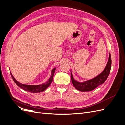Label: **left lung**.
Segmentation results:
<instances>
[{"instance_id": "8db88e82", "label": "left lung", "mask_w": 125, "mask_h": 125, "mask_svg": "<svg viewBox=\"0 0 125 125\" xmlns=\"http://www.w3.org/2000/svg\"><path fill=\"white\" fill-rule=\"evenodd\" d=\"M111 68V55L109 54V59L106 67L103 72L97 77L91 79L86 81L85 82L80 83L75 81L71 72V78L73 86L77 90L81 92H87L94 90L98 86L104 83L107 79Z\"/></svg>"}]
</instances>
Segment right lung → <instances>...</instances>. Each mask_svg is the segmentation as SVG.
Wrapping results in <instances>:
<instances>
[{"label": "right lung", "mask_w": 125, "mask_h": 125, "mask_svg": "<svg viewBox=\"0 0 125 125\" xmlns=\"http://www.w3.org/2000/svg\"><path fill=\"white\" fill-rule=\"evenodd\" d=\"M56 68H54L52 70L51 72V77L50 78L49 80L46 83H45L42 84V85H24V84H22L21 83H19L18 81L16 80L12 73L11 72V77L13 79V80H14V83H16L17 85L19 86V87L22 88V90L25 91H26L27 92H30L31 93H37V92H42L45 91L46 89L48 86L50 85V84L52 82L53 79V76H54V74L55 72Z\"/></svg>", "instance_id": "right-lung-1"}]
</instances>
